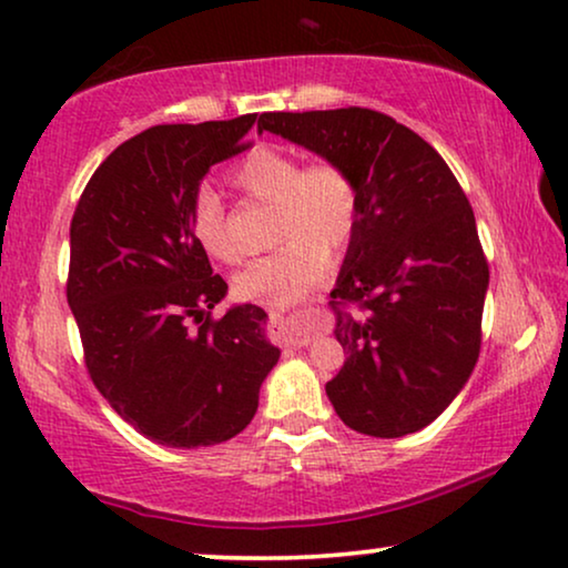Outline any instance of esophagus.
I'll use <instances>...</instances> for the list:
<instances>
[{
  "label": "esophagus",
  "mask_w": 568,
  "mask_h": 568,
  "mask_svg": "<svg viewBox=\"0 0 568 568\" xmlns=\"http://www.w3.org/2000/svg\"><path fill=\"white\" fill-rule=\"evenodd\" d=\"M270 320L275 322V324H283L285 316L280 314V312H270ZM291 345L293 347H304V345H308V337H291Z\"/></svg>",
  "instance_id": "esophagus-1"
}]
</instances>
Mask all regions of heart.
I'll list each match as a JSON object with an SVG mask.
<instances>
[{
    "label": "heart",
    "instance_id": "b5f03b06",
    "mask_svg": "<svg viewBox=\"0 0 568 568\" xmlns=\"http://www.w3.org/2000/svg\"><path fill=\"white\" fill-rule=\"evenodd\" d=\"M231 184L252 200L275 205V252L248 262L233 277V296L262 306H288L320 285L332 252L351 244L361 215L358 181L343 163L312 161L285 148L256 145L229 171ZM192 236L210 260L236 262L221 196L196 192L189 210Z\"/></svg>",
    "mask_w": 568,
    "mask_h": 568
}]
</instances>
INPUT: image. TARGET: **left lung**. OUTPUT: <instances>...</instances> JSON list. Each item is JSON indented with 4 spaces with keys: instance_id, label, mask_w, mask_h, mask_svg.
I'll use <instances>...</instances> for the list:
<instances>
[{
    "instance_id": "left-lung-1",
    "label": "left lung",
    "mask_w": 568,
    "mask_h": 568,
    "mask_svg": "<svg viewBox=\"0 0 568 568\" xmlns=\"http://www.w3.org/2000/svg\"><path fill=\"white\" fill-rule=\"evenodd\" d=\"M256 130L343 163L361 215L329 306L345 363L327 382L339 420L399 438L426 428L480 353L488 262L470 202L444 158L372 109L262 113Z\"/></svg>"
}]
</instances>
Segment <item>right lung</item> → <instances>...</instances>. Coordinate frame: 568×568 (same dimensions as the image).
I'll list each match as a JSON object with an SVG mask.
<instances>
[{"label":"right lung","mask_w":568,"mask_h":568,"mask_svg":"<svg viewBox=\"0 0 568 568\" xmlns=\"http://www.w3.org/2000/svg\"><path fill=\"white\" fill-rule=\"evenodd\" d=\"M256 113L158 124L121 142L90 176L70 225L67 301L95 389L142 436L194 449L252 423L280 358L264 308L213 320V275L189 210L210 165L248 148Z\"/></svg>","instance_id":"1"}]
</instances>
